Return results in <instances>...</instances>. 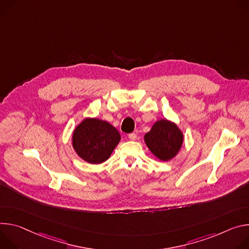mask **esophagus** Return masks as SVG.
I'll list each match as a JSON object with an SVG mask.
<instances>
[{"mask_svg":"<svg viewBox=\"0 0 249 249\" xmlns=\"http://www.w3.org/2000/svg\"><path fill=\"white\" fill-rule=\"evenodd\" d=\"M136 137H137V135H136V133H134V132L128 134V139H129L130 141H135Z\"/></svg>","mask_w":249,"mask_h":249,"instance_id":"34e87169","label":"esophagus"}]
</instances>
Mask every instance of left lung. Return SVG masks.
<instances>
[{"instance_id":"1","label":"left lung","mask_w":249,"mask_h":249,"mask_svg":"<svg viewBox=\"0 0 249 249\" xmlns=\"http://www.w3.org/2000/svg\"><path fill=\"white\" fill-rule=\"evenodd\" d=\"M144 141L150 151L160 160L172 159L180 150L183 143V134L177 125L167 120L156 122Z\"/></svg>"}]
</instances>
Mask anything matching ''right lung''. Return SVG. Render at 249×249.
<instances>
[{"mask_svg": "<svg viewBox=\"0 0 249 249\" xmlns=\"http://www.w3.org/2000/svg\"><path fill=\"white\" fill-rule=\"evenodd\" d=\"M121 141L116 127L97 119H86L74 130L73 146L77 154L92 164L106 161Z\"/></svg>", "mask_w": 249, "mask_h": 249, "instance_id": "1", "label": "right lung"}]
</instances>
